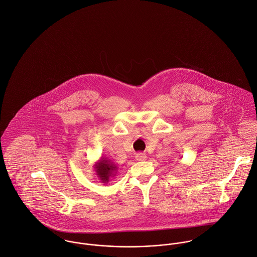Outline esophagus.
Listing matches in <instances>:
<instances>
[{
    "label": "esophagus",
    "instance_id": "34e87169",
    "mask_svg": "<svg viewBox=\"0 0 257 257\" xmlns=\"http://www.w3.org/2000/svg\"><path fill=\"white\" fill-rule=\"evenodd\" d=\"M146 158H147V156H146V154H144V153H138V154H136V156H135V159L137 161H144V160H146Z\"/></svg>",
    "mask_w": 257,
    "mask_h": 257
}]
</instances>
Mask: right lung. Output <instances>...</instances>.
I'll return each instance as SVG.
<instances>
[{
    "label": "right lung",
    "mask_w": 257,
    "mask_h": 257,
    "mask_svg": "<svg viewBox=\"0 0 257 257\" xmlns=\"http://www.w3.org/2000/svg\"><path fill=\"white\" fill-rule=\"evenodd\" d=\"M93 168L98 180L103 184H107L110 179L114 178L118 170L117 166L110 159L103 157L93 165Z\"/></svg>",
    "instance_id": "obj_1"
}]
</instances>
